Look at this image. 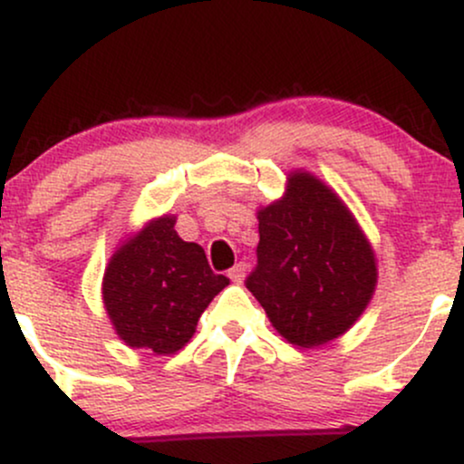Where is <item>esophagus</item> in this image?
I'll use <instances>...</instances> for the list:
<instances>
[{"label":"esophagus","instance_id":"esophagus-1","mask_svg":"<svg viewBox=\"0 0 464 464\" xmlns=\"http://www.w3.org/2000/svg\"><path fill=\"white\" fill-rule=\"evenodd\" d=\"M244 276H246V264L244 262L236 264L231 270H228V279H231L233 284H242Z\"/></svg>","mask_w":464,"mask_h":464}]
</instances>
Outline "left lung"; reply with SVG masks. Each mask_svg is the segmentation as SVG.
Wrapping results in <instances>:
<instances>
[{
	"label": "left lung",
	"instance_id": "obj_1",
	"mask_svg": "<svg viewBox=\"0 0 464 464\" xmlns=\"http://www.w3.org/2000/svg\"><path fill=\"white\" fill-rule=\"evenodd\" d=\"M257 266L246 287L296 347L343 335L369 305L377 264L369 239L323 180L292 172L285 196L257 211Z\"/></svg>",
	"mask_w": 464,
	"mask_h": 464
}]
</instances>
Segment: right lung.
Masks as SVG:
<instances>
[{"mask_svg":"<svg viewBox=\"0 0 464 464\" xmlns=\"http://www.w3.org/2000/svg\"><path fill=\"white\" fill-rule=\"evenodd\" d=\"M177 218L161 216L115 250L104 270L102 301L117 335L132 349L177 353L200 314L228 285L202 246L183 242Z\"/></svg>","mask_w":464,"mask_h":464,"instance_id":"obj_1","label":"right lung"}]
</instances>
